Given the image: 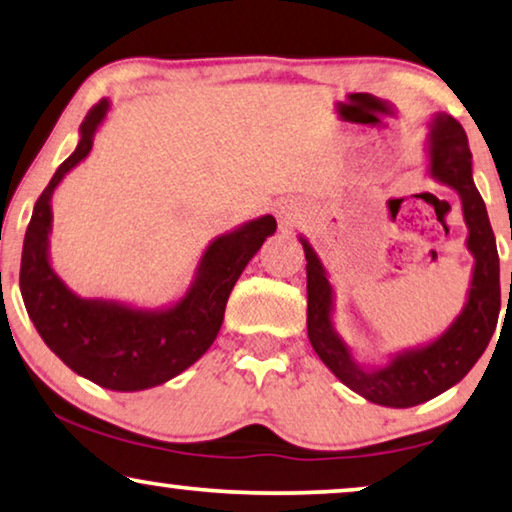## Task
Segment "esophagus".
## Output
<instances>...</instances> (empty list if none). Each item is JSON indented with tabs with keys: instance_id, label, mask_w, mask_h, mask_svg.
<instances>
[{
	"instance_id": "esophagus-1",
	"label": "esophagus",
	"mask_w": 512,
	"mask_h": 512,
	"mask_svg": "<svg viewBox=\"0 0 512 512\" xmlns=\"http://www.w3.org/2000/svg\"><path fill=\"white\" fill-rule=\"evenodd\" d=\"M276 218H278V229L280 232H292V227H297V222L301 220V211L297 208V204H278L276 208Z\"/></svg>"
}]
</instances>
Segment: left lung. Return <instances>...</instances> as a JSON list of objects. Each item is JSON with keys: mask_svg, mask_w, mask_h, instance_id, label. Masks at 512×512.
Listing matches in <instances>:
<instances>
[{"mask_svg": "<svg viewBox=\"0 0 512 512\" xmlns=\"http://www.w3.org/2000/svg\"><path fill=\"white\" fill-rule=\"evenodd\" d=\"M427 176L452 187L462 201L469 229L466 248L473 255V271L464 308L450 327L427 343L392 352L383 364L366 366L334 325V285L322 259L306 236H299L306 255L308 338L327 369L345 387L366 401L387 408H410L438 397L457 385L492 341L501 311L499 253L489 225L485 201L473 183V162L464 127L448 113H436L424 141Z\"/></svg>", "mask_w": 512, "mask_h": 512, "instance_id": "left-lung-1", "label": "left lung"}]
</instances>
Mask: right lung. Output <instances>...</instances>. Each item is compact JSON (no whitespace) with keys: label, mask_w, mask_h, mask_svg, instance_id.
Listing matches in <instances>:
<instances>
[{"label":"right lung","mask_w":512,"mask_h":512,"mask_svg":"<svg viewBox=\"0 0 512 512\" xmlns=\"http://www.w3.org/2000/svg\"><path fill=\"white\" fill-rule=\"evenodd\" d=\"M111 111L102 99L85 115L78 146L41 192L27 225L20 259V294L39 336L71 371L113 392L150 390L197 362L225 320L236 280L276 232V218L248 220L208 243L181 299L141 308L118 299L81 297L50 264L53 192L90 155L97 129Z\"/></svg>","instance_id":"right-lung-1"}]
</instances>
